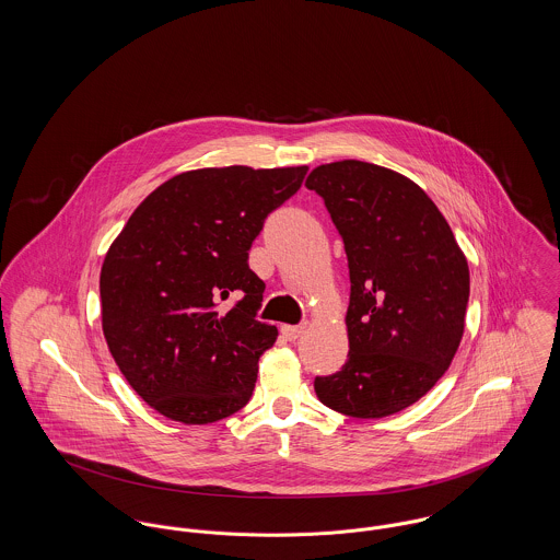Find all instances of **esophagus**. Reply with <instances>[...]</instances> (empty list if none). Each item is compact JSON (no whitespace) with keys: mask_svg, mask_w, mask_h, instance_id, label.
<instances>
[{"mask_svg":"<svg viewBox=\"0 0 560 560\" xmlns=\"http://www.w3.org/2000/svg\"><path fill=\"white\" fill-rule=\"evenodd\" d=\"M281 331H283V336H285L288 340H298V338L302 336V331H304V324H302V326H283Z\"/></svg>","mask_w":560,"mask_h":560,"instance_id":"1","label":"esophagus"}]
</instances>
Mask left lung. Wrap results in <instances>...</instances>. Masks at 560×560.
Segmentation results:
<instances>
[{
    "label": "left lung",
    "instance_id": "left-lung-1",
    "mask_svg": "<svg viewBox=\"0 0 560 560\" xmlns=\"http://www.w3.org/2000/svg\"><path fill=\"white\" fill-rule=\"evenodd\" d=\"M304 186L324 198L351 279L349 360L315 376V394L347 417H389L428 394L459 349L467 260L433 200L392 168L340 161Z\"/></svg>",
    "mask_w": 560,
    "mask_h": 560
}]
</instances>
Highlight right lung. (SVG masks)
I'll list each match as a JSON object with an SVG mask.
<instances>
[{
	"mask_svg": "<svg viewBox=\"0 0 560 560\" xmlns=\"http://www.w3.org/2000/svg\"><path fill=\"white\" fill-rule=\"evenodd\" d=\"M306 171L179 173L112 243L101 266L103 334L129 385L166 419L205 425L249 401L277 328L256 319L264 281L247 258L268 213L296 195Z\"/></svg>",
	"mask_w": 560,
	"mask_h": 560,
	"instance_id": "obj_1",
	"label": "right lung"
}]
</instances>
